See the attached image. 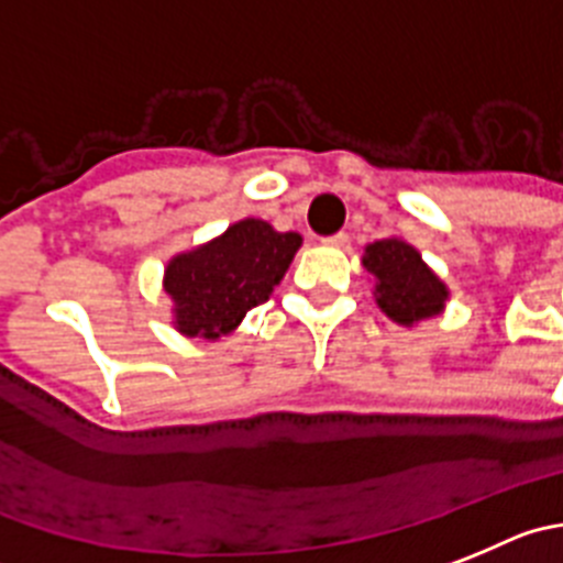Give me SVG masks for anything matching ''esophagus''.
I'll list each match as a JSON object with an SVG mask.
<instances>
[{
  "instance_id": "1",
  "label": "esophagus",
  "mask_w": 563,
  "mask_h": 563,
  "mask_svg": "<svg viewBox=\"0 0 563 563\" xmlns=\"http://www.w3.org/2000/svg\"><path fill=\"white\" fill-rule=\"evenodd\" d=\"M346 239H350V235H346L344 230H341V233H333V235H328V239H322V244H328V246H344Z\"/></svg>"
}]
</instances>
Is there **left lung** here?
Returning <instances> with one entry per match:
<instances>
[{
  "label": "left lung",
  "instance_id": "obj_1",
  "mask_svg": "<svg viewBox=\"0 0 563 563\" xmlns=\"http://www.w3.org/2000/svg\"><path fill=\"white\" fill-rule=\"evenodd\" d=\"M364 266L375 275V297L388 319L413 324L435 317L448 299V288L424 266L422 255L400 239L375 241L366 246Z\"/></svg>",
  "mask_w": 563,
  "mask_h": 563
}]
</instances>
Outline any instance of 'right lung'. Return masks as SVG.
I'll list each match as a JSON object with an SVG mask.
<instances>
[{
    "label": "right lung",
    "instance_id": "1",
    "mask_svg": "<svg viewBox=\"0 0 563 563\" xmlns=\"http://www.w3.org/2000/svg\"><path fill=\"white\" fill-rule=\"evenodd\" d=\"M299 244L297 233H277L261 219H244L217 241L177 255L166 266L177 328L202 339L230 333L246 311L269 299Z\"/></svg>",
    "mask_w": 563,
    "mask_h": 563
}]
</instances>
